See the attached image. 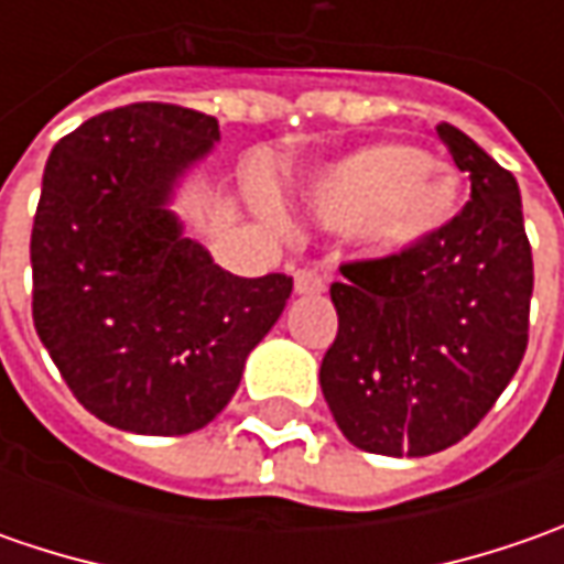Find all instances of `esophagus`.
<instances>
[{
    "label": "esophagus",
    "mask_w": 564,
    "mask_h": 564,
    "mask_svg": "<svg viewBox=\"0 0 564 564\" xmlns=\"http://www.w3.org/2000/svg\"><path fill=\"white\" fill-rule=\"evenodd\" d=\"M326 289L323 275L316 270H297L294 272V294H319Z\"/></svg>",
    "instance_id": "1"
}]
</instances>
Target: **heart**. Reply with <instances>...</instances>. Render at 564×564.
<instances>
[{"label": "heart", "mask_w": 564, "mask_h": 564, "mask_svg": "<svg viewBox=\"0 0 564 564\" xmlns=\"http://www.w3.org/2000/svg\"><path fill=\"white\" fill-rule=\"evenodd\" d=\"M304 204L319 226L358 231L370 248L404 253L455 223L462 182L417 147L373 143L314 172Z\"/></svg>", "instance_id": "1"}]
</instances>
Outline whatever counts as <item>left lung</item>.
Listing matches in <instances>:
<instances>
[{
    "label": "left lung",
    "mask_w": 564,
    "mask_h": 564,
    "mask_svg": "<svg viewBox=\"0 0 564 564\" xmlns=\"http://www.w3.org/2000/svg\"><path fill=\"white\" fill-rule=\"evenodd\" d=\"M470 204L417 250L348 263L333 282L338 336L319 367L345 440L423 458L484 421L528 348L533 260L514 175L455 124H436Z\"/></svg>",
    "instance_id": "8db88e82"
}]
</instances>
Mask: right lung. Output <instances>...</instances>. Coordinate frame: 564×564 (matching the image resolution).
Returning a JSON list of instances; mask_svg holds the SVG:
<instances>
[{
	"mask_svg": "<svg viewBox=\"0 0 564 564\" xmlns=\"http://www.w3.org/2000/svg\"><path fill=\"white\" fill-rule=\"evenodd\" d=\"M219 121L131 102L55 143L33 216V326L75 399L141 436H185L226 408L292 294L241 279L172 209Z\"/></svg>",
	"mask_w": 564,
	"mask_h": 564,
	"instance_id": "obj_1",
	"label": "right lung"
}]
</instances>
